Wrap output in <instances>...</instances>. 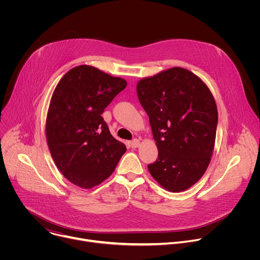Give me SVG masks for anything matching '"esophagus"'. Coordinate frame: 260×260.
I'll list each match as a JSON object with an SVG mask.
<instances>
[{
	"mask_svg": "<svg viewBox=\"0 0 260 260\" xmlns=\"http://www.w3.org/2000/svg\"><path fill=\"white\" fill-rule=\"evenodd\" d=\"M131 146H132V148H138L140 146V141L138 139H134L131 142Z\"/></svg>",
	"mask_w": 260,
	"mask_h": 260,
	"instance_id": "esophagus-1",
	"label": "esophagus"
}]
</instances>
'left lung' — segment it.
Segmentation results:
<instances>
[{
  "mask_svg": "<svg viewBox=\"0 0 260 260\" xmlns=\"http://www.w3.org/2000/svg\"><path fill=\"white\" fill-rule=\"evenodd\" d=\"M137 94L158 150L148 171L171 192L190 188L205 174L215 146L218 112L211 90L192 72L175 67L142 78Z\"/></svg>",
  "mask_w": 260,
  "mask_h": 260,
  "instance_id": "left-lung-1",
  "label": "left lung"
}]
</instances>
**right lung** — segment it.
I'll use <instances>...</instances> for the list:
<instances>
[{
    "label": "right lung",
    "instance_id": "obj_1",
    "mask_svg": "<svg viewBox=\"0 0 260 260\" xmlns=\"http://www.w3.org/2000/svg\"><path fill=\"white\" fill-rule=\"evenodd\" d=\"M126 84L123 78L81 64L66 73L52 93L45 125L48 148L60 173L81 188L110 177L126 151L101 115Z\"/></svg>",
    "mask_w": 260,
    "mask_h": 260
}]
</instances>
